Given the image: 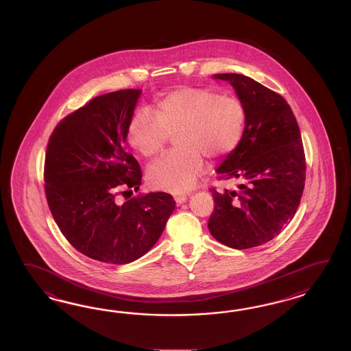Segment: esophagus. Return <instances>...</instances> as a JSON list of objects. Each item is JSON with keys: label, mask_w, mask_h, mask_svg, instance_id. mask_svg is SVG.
Returning <instances> with one entry per match:
<instances>
[{"label": "esophagus", "mask_w": 351, "mask_h": 351, "mask_svg": "<svg viewBox=\"0 0 351 351\" xmlns=\"http://www.w3.org/2000/svg\"><path fill=\"white\" fill-rule=\"evenodd\" d=\"M186 199H188V195H175V202L178 206L186 202Z\"/></svg>", "instance_id": "34e87169"}]
</instances>
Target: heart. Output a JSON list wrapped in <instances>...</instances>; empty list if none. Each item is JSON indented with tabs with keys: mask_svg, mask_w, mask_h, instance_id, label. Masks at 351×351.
<instances>
[{
	"mask_svg": "<svg viewBox=\"0 0 351 351\" xmlns=\"http://www.w3.org/2000/svg\"><path fill=\"white\" fill-rule=\"evenodd\" d=\"M154 116L138 110L128 128L130 147L144 158H154L170 136L180 149L154 162L148 170L154 189L185 193L204 170L203 156L219 160L237 148L245 134L247 112L234 96L211 88L181 86L154 103Z\"/></svg>",
	"mask_w": 351,
	"mask_h": 351,
	"instance_id": "1",
	"label": "heart"
}]
</instances>
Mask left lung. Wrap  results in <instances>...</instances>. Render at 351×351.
<instances>
[{
  "instance_id": "8db88e82",
  "label": "left lung",
  "mask_w": 351,
  "mask_h": 351,
  "mask_svg": "<svg viewBox=\"0 0 351 351\" xmlns=\"http://www.w3.org/2000/svg\"><path fill=\"white\" fill-rule=\"evenodd\" d=\"M247 112L245 134L216 172L241 181L237 189H211L210 233L235 250L264 245L293 219L305 185V153L298 121L287 101L255 80L220 73Z\"/></svg>"
}]
</instances>
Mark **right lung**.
I'll use <instances>...</instances> for the list:
<instances>
[{
  "instance_id": "1",
  "label": "right lung",
  "mask_w": 351,
  "mask_h": 351,
  "mask_svg": "<svg viewBox=\"0 0 351 351\" xmlns=\"http://www.w3.org/2000/svg\"><path fill=\"white\" fill-rule=\"evenodd\" d=\"M141 90L96 96L62 119L49 138L45 191L53 220L81 254L128 264L160 239L176 203L158 191L117 203L138 191L141 170L125 149Z\"/></svg>"
}]
</instances>
